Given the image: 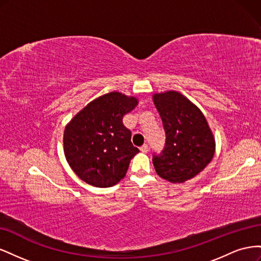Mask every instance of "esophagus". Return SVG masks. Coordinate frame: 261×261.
<instances>
[{"instance_id":"1","label":"esophagus","mask_w":261,"mask_h":261,"mask_svg":"<svg viewBox=\"0 0 261 261\" xmlns=\"http://www.w3.org/2000/svg\"><path fill=\"white\" fill-rule=\"evenodd\" d=\"M140 151L141 152H144V153H147L148 151H149V148H148V145H143V146H141L140 147Z\"/></svg>"}]
</instances>
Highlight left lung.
<instances>
[{"label": "left lung", "instance_id": "obj_1", "mask_svg": "<svg viewBox=\"0 0 261 261\" xmlns=\"http://www.w3.org/2000/svg\"><path fill=\"white\" fill-rule=\"evenodd\" d=\"M165 130V147L153 155L156 174L173 184L195 177L211 162L216 139L201 110L175 90L152 96Z\"/></svg>", "mask_w": 261, "mask_h": 261}]
</instances>
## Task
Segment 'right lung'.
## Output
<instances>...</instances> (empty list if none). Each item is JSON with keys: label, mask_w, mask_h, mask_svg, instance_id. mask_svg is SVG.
I'll list each match as a JSON object with an SVG mask.
<instances>
[{"label": "right lung", "mask_w": 261, "mask_h": 261, "mask_svg": "<svg viewBox=\"0 0 261 261\" xmlns=\"http://www.w3.org/2000/svg\"><path fill=\"white\" fill-rule=\"evenodd\" d=\"M137 105L136 97L109 92L89 102L65 126L66 161L87 184L111 187L126 175L139 149L133 146L123 116Z\"/></svg>", "instance_id": "obj_1"}]
</instances>
